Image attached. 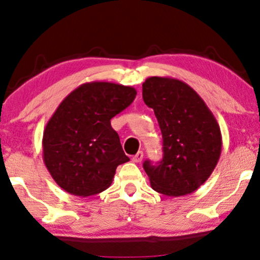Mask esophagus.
Instances as JSON below:
<instances>
[{
  "instance_id": "obj_1",
  "label": "esophagus",
  "mask_w": 260,
  "mask_h": 260,
  "mask_svg": "<svg viewBox=\"0 0 260 260\" xmlns=\"http://www.w3.org/2000/svg\"><path fill=\"white\" fill-rule=\"evenodd\" d=\"M142 159H143V151H138L136 155L133 156V162H135V163L141 162Z\"/></svg>"
}]
</instances>
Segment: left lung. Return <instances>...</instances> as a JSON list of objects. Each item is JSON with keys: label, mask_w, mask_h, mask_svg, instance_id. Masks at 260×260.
<instances>
[{"label": "left lung", "mask_w": 260, "mask_h": 260, "mask_svg": "<svg viewBox=\"0 0 260 260\" xmlns=\"http://www.w3.org/2000/svg\"><path fill=\"white\" fill-rule=\"evenodd\" d=\"M142 94L154 110L163 138L161 162L143 163L151 188L172 198L193 193L211 176L221 155L214 115L189 85L174 78H148Z\"/></svg>", "instance_id": "obj_1"}]
</instances>
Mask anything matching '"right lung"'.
<instances>
[{
  "mask_svg": "<svg viewBox=\"0 0 260 260\" xmlns=\"http://www.w3.org/2000/svg\"><path fill=\"white\" fill-rule=\"evenodd\" d=\"M136 94L131 86L91 81L60 103L42 137L45 166L60 188L86 198L111 186L117 167L130 158L110 120Z\"/></svg>",
  "mask_w": 260,
  "mask_h": 260,
  "instance_id": "obj_1",
  "label": "right lung"
}]
</instances>
